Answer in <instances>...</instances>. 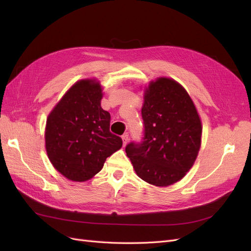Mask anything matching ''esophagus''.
I'll return each mask as SVG.
<instances>
[{"mask_svg":"<svg viewBox=\"0 0 251 251\" xmlns=\"http://www.w3.org/2000/svg\"><path fill=\"white\" fill-rule=\"evenodd\" d=\"M121 138H123V142H124V146H126V144H127V142H128V134H124L123 135V137H121Z\"/></svg>","mask_w":251,"mask_h":251,"instance_id":"esophagus-1","label":"esophagus"}]
</instances>
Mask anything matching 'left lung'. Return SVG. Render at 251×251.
<instances>
[{
    "mask_svg": "<svg viewBox=\"0 0 251 251\" xmlns=\"http://www.w3.org/2000/svg\"><path fill=\"white\" fill-rule=\"evenodd\" d=\"M144 137L126 148L137 176L165 187L193 168L202 140V123L187 91L173 78L160 76L143 89Z\"/></svg>",
    "mask_w": 251,
    "mask_h": 251,
    "instance_id": "left-lung-1",
    "label": "left lung"
}]
</instances>
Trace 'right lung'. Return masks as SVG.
I'll return each instance as SVG.
<instances>
[{"label":"right lung","mask_w":251,"mask_h":251,"mask_svg":"<svg viewBox=\"0 0 251 251\" xmlns=\"http://www.w3.org/2000/svg\"><path fill=\"white\" fill-rule=\"evenodd\" d=\"M102 86L83 78L67 91L49 113L45 148L51 164L65 178L85 182L100 173L123 140L110 132V113L101 108Z\"/></svg>","instance_id":"right-lung-1"}]
</instances>
